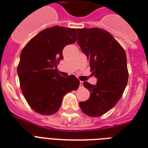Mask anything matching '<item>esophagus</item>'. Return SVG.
Listing matches in <instances>:
<instances>
[{
  "instance_id": "esophagus-1",
  "label": "esophagus",
  "mask_w": 148,
  "mask_h": 148,
  "mask_svg": "<svg viewBox=\"0 0 148 148\" xmlns=\"http://www.w3.org/2000/svg\"><path fill=\"white\" fill-rule=\"evenodd\" d=\"M79 86L80 87H83V82H82V81H80V82H79Z\"/></svg>"
}]
</instances>
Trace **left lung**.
<instances>
[{
  "mask_svg": "<svg viewBox=\"0 0 148 148\" xmlns=\"http://www.w3.org/2000/svg\"><path fill=\"white\" fill-rule=\"evenodd\" d=\"M78 44L89 61L97 83L84 82L90 98L79 102L82 111L91 117L101 116L114 107L127 86L128 72L125 49L112 34L99 28L77 29Z\"/></svg>",
  "mask_w": 148,
  "mask_h": 148,
  "instance_id": "left-lung-1",
  "label": "left lung"
}]
</instances>
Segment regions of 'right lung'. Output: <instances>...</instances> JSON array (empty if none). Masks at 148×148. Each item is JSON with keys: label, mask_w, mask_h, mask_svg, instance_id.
<instances>
[{"label": "right lung", "mask_w": 148, "mask_h": 148, "mask_svg": "<svg viewBox=\"0 0 148 148\" xmlns=\"http://www.w3.org/2000/svg\"><path fill=\"white\" fill-rule=\"evenodd\" d=\"M76 40L75 29L55 26L36 34L21 51L17 67L21 90L39 114L56 113L65 95L79 88V80L75 75L62 77L57 71L63 48Z\"/></svg>", "instance_id": "obj_1"}]
</instances>
